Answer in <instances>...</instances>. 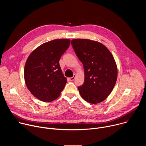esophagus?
<instances>
[{"mask_svg":"<svg viewBox=\"0 0 146 146\" xmlns=\"http://www.w3.org/2000/svg\"><path fill=\"white\" fill-rule=\"evenodd\" d=\"M75 77H76V76H75V75H74L72 77L69 78V80H70V81H73V80H74V78H75Z\"/></svg>","mask_w":146,"mask_h":146,"instance_id":"obj_1","label":"esophagus"}]
</instances>
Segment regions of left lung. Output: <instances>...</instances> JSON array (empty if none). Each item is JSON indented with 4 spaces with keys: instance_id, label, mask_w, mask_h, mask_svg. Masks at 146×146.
<instances>
[{
    "instance_id": "1",
    "label": "left lung",
    "mask_w": 146,
    "mask_h": 146,
    "mask_svg": "<svg viewBox=\"0 0 146 146\" xmlns=\"http://www.w3.org/2000/svg\"><path fill=\"white\" fill-rule=\"evenodd\" d=\"M72 47L84 69V82L78 87L86 101L96 104L105 100L117 78V68L113 55L100 43L88 39H74Z\"/></svg>"
}]
</instances>
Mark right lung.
<instances>
[{
    "label": "right lung",
    "instance_id": "obj_1",
    "mask_svg": "<svg viewBox=\"0 0 146 146\" xmlns=\"http://www.w3.org/2000/svg\"><path fill=\"white\" fill-rule=\"evenodd\" d=\"M70 44L69 39L53 40L38 47L29 56L24 69L25 81L28 90L38 99L52 101L64 90L66 78L59 61Z\"/></svg>",
    "mask_w": 146,
    "mask_h": 146
}]
</instances>
